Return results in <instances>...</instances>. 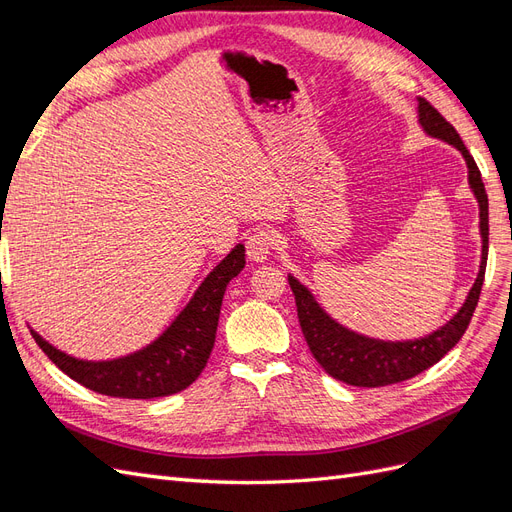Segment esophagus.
Instances as JSON below:
<instances>
[{"label":"esophagus","instance_id":"1","mask_svg":"<svg viewBox=\"0 0 512 512\" xmlns=\"http://www.w3.org/2000/svg\"><path fill=\"white\" fill-rule=\"evenodd\" d=\"M273 250V235L269 230H256L254 235L247 239V256L254 262H265Z\"/></svg>","mask_w":512,"mask_h":512}]
</instances>
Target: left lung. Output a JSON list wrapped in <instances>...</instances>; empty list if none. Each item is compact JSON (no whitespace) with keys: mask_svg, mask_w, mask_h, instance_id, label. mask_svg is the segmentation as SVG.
Segmentation results:
<instances>
[{"mask_svg":"<svg viewBox=\"0 0 512 512\" xmlns=\"http://www.w3.org/2000/svg\"><path fill=\"white\" fill-rule=\"evenodd\" d=\"M416 119L427 136L453 145L461 153V158L466 160L468 185L478 203V228L480 241H483V245H480V267L466 301L451 320H446L444 327L423 337L395 339V342L369 337L344 327L342 322L327 314V309L316 301L312 290L288 273V284L294 292V301H297L301 329L314 359L329 376L352 386L376 389V386L397 384L436 365L466 333L485 280L489 250V200L485 194V183L480 179V170L457 130L423 98H416Z\"/></svg>","mask_w":512,"mask_h":512,"instance_id":"obj_1","label":"left lung"}]
</instances>
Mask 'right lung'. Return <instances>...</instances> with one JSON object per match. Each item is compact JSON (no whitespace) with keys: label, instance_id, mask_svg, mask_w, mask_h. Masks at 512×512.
I'll return each instance as SVG.
<instances>
[{"label":"right lung","instance_id":"add662e5","mask_svg":"<svg viewBox=\"0 0 512 512\" xmlns=\"http://www.w3.org/2000/svg\"><path fill=\"white\" fill-rule=\"evenodd\" d=\"M245 267V245L237 243L211 269L203 284L196 288L177 318L141 350L117 356V359L87 361L55 348L29 327L42 352L64 371L66 376L108 397L153 399L175 395L200 376L215 344L222 299L228 282Z\"/></svg>","mask_w":512,"mask_h":512}]
</instances>
